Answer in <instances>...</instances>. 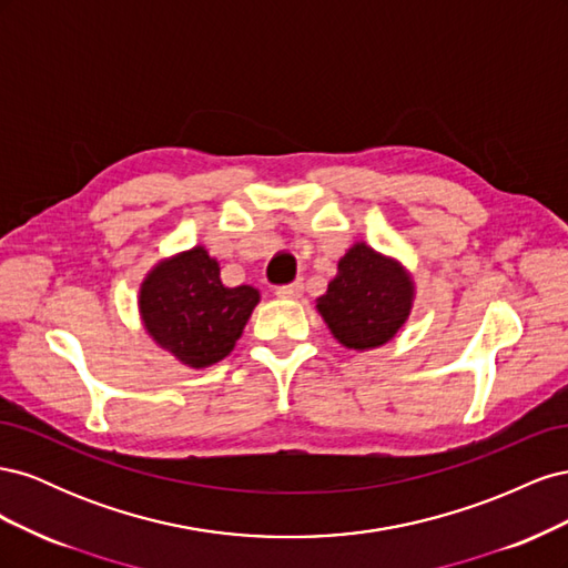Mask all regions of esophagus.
<instances>
[{"instance_id":"1","label":"esophagus","mask_w":568,"mask_h":568,"mask_svg":"<svg viewBox=\"0 0 568 568\" xmlns=\"http://www.w3.org/2000/svg\"><path fill=\"white\" fill-rule=\"evenodd\" d=\"M274 294H277L280 298H286V301H296L303 296V282H291V284L277 286L274 288Z\"/></svg>"}]
</instances>
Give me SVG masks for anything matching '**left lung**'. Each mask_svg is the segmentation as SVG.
Instances as JSON below:
<instances>
[{
	"mask_svg": "<svg viewBox=\"0 0 568 568\" xmlns=\"http://www.w3.org/2000/svg\"><path fill=\"white\" fill-rule=\"evenodd\" d=\"M415 282L388 255L357 242L338 261L336 277L317 298V313L341 346L369 351L388 343L407 322Z\"/></svg>",
	"mask_w": 568,
	"mask_h": 568,
	"instance_id": "left-lung-1",
	"label": "left lung"
}]
</instances>
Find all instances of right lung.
<instances>
[{"label":"right lung","mask_w":568,"mask_h":568,"mask_svg":"<svg viewBox=\"0 0 568 568\" xmlns=\"http://www.w3.org/2000/svg\"><path fill=\"white\" fill-rule=\"evenodd\" d=\"M261 301L253 286H225L220 265L203 246L153 267L140 288V315L149 336L186 367L227 357Z\"/></svg>","instance_id":"obj_1"}]
</instances>
